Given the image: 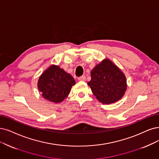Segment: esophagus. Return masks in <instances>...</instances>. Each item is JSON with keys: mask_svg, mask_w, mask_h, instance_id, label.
Returning <instances> with one entry per match:
<instances>
[{"mask_svg": "<svg viewBox=\"0 0 159 159\" xmlns=\"http://www.w3.org/2000/svg\"><path fill=\"white\" fill-rule=\"evenodd\" d=\"M78 80L80 81H85L86 80V76H82L78 78Z\"/></svg>", "mask_w": 159, "mask_h": 159, "instance_id": "esophagus-1", "label": "esophagus"}]
</instances>
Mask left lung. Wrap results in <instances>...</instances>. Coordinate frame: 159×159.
<instances>
[{"label":"left lung","instance_id":"1","mask_svg":"<svg viewBox=\"0 0 159 159\" xmlns=\"http://www.w3.org/2000/svg\"><path fill=\"white\" fill-rule=\"evenodd\" d=\"M88 83L98 100L103 104L118 102L127 89L125 75L109 59L105 58L93 67Z\"/></svg>","mask_w":159,"mask_h":159}]
</instances>
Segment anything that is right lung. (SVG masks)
I'll return each mask as SVG.
<instances>
[{
    "instance_id": "right-lung-1",
    "label": "right lung",
    "mask_w": 159,
    "mask_h": 159,
    "mask_svg": "<svg viewBox=\"0 0 159 159\" xmlns=\"http://www.w3.org/2000/svg\"><path fill=\"white\" fill-rule=\"evenodd\" d=\"M76 82L73 76L56 65H51L41 74L37 86L42 96L51 102L61 103L69 94Z\"/></svg>"
}]
</instances>
